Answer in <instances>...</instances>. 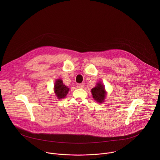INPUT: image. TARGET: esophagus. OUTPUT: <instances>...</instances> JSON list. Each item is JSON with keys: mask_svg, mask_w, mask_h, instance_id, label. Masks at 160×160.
Instances as JSON below:
<instances>
[{"mask_svg": "<svg viewBox=\"0 0 160 160\" xmlns=\"http://www.w3.org/2000/svg\"><path fill=\"white\" fill-rule=\"evenodd\" d=\"M77 87L78 88H83V85L82 84V83H78L77 85Z\"/></svg>", "mask_w": 160, "mask_h": 160, "instance_id": "1", "label": "esophagus"}]
</instances>
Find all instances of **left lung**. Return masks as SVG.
I'll return each mask as SVG.
<instances>
[{"label": "left lung", "instance_id": "1", "mask_svg": "<svg viewBox=\"0 0 160 160\" xmlns=\"http://www.w3.org/2000/svg\"><path fill=\"white\" fill-rule=\"evenodd\" d=\"M91 92H92L93 98L95 101L98 102H104V99L106 96V92L102 84L101 83H98L95 87L91 90Z\"/></svg>", "mask_w": 160, "mask_h": 160}]
</instances>
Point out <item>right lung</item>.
I'll list each match as a JSON object with an SVG mask.
<instances>
[{"label": "right lung", "instance_id": "right-lung-1", "mask_svg": "<svg viewBox=\"0 0 160 160\" xmlns=\"http://www.w3.org/2000/svg\"><path fill=\"white\" fill-rule=\"evenodd\" d=\"M69 89V88L63 84L62 81L61 79H58L56 81L54 85V90L58 99L65 98L66 94L68 93Z\"/></svg>", "mask_w": 160, "mask_h": 160}]
</instances>
